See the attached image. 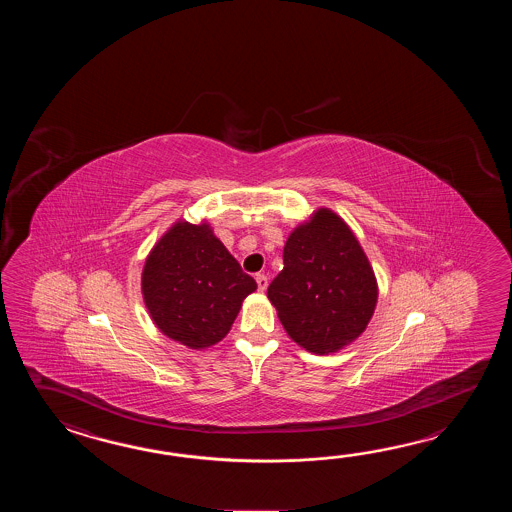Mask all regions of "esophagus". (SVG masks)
<instances>
[{
	"label": "esophagus",
	"mask_w": 512,
	"mask_h": 512,
	"mask_svg": "<svg viewBox=\"0 0 512 512\" xmlns=\"http://www.w3.org/2000/svg\"><path fill=\"white\" fill-rule=\"evenodd\" d=\"M256 283H258V289H260L261 293L267 289V283H269V278H267V274H256Z\"/></svg>",
	"instance_id": "esophagus-1"
}]
</instances>
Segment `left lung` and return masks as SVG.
I'll list each match as a JSON object with an SVG mask.
<instances>
[{"instance_id":"8db88e82","label":"left lung","mask_w":512,"mask_h":512,"mask_svg":"<svg viewBox=\"0 0 512 512\" xmlns=\"http://www.w3.org/2000/svg\"><path fill=\"white\" fill-rule=\"evenodd\" d=\"M267 296L294 342L333 353L366 329L377 304V280L348 225L320 208L283 247V269Z\"/></svg>"}]
</instances>
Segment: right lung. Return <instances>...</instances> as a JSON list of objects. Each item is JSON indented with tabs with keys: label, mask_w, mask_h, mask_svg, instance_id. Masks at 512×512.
Instances as JSON below:
<instances>
[{
	"label": "right lung",
	"mask_w": 512,
	"mask_h": 512,
	"mask_svg": "<svg viewBox=\"0 0 512 512\" xmlns=\"http://www.w3.org/2000/svg\"><path fill=\"white\" fill-rule=\"evenodd\" d=\"M256 282L207 223H175L150 252L142 294L166 337L203 349L229 333Z\"/></svg>",
	"instance_id": "obj_1"
}]
</instances>
